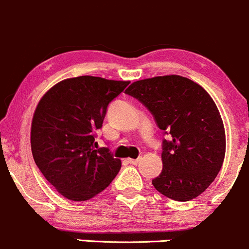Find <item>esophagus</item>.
I'll list each match as a JSON object with an SVG mask.
<instances>
[{"instance_id":"1","label":"esophagus","mask_w":249,"mask_h":249,"mask_svg":"<svg viewBox=\"0 0 249 249\" xmlns=\"http://www.w3.org/2000/svg\"><path fill=\"white\" fill-rule=\"evenodd\" d=\"M141 159H142V158H139V159H127L126 161L129 162L130 165H137V164H140Z\"/></svg>"}]
</instances>
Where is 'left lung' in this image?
<instances>
[{
	"label": "left lung",
	"instance_id": "8db88e82",
	"mask_svg": "<svg viewBox=\"0 0 249 249\" xmlns=\"http://www.w3.org/2000/svg\"><path fill=\"white\" fill-rule=\"evenodd\" d=\"M127 95L150 110L162 141V171L152 180L155 189L176 201L202 194L217 177L225 157V130L217 105L188 78L170 74L134 82Z\"/></svg>",
	"mask_w": 249,
	"mask_h": 249
}]
</instances>
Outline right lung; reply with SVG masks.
Here are the masks:
<instances>
[{"label": "right lung", "instance_id": "add662e5", "mask_svg": "<svg viewBox=\"0 0 249 249\" xmlns=\"http://www.w3.org/2000/svg\"><path fill=\"white\" fill-rule=\"evenodd\" d=\"M130 82L80 76L64 79L42 96L31 124L36 165L57 193L72 201L96 196L122 167L107 148L95 149V131L107 106Z\"/></svg>", "mask_w": 249, "mask_h": 249}]
</instances>
